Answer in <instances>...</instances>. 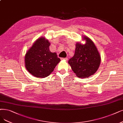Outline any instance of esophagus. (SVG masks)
<instances>
[{"mask_svg": "<svg viewBox=\"0 0 123 123\" xmlns=\"http://www.w3.org/2000/svg\"><path fill=\"white\" fill-rule=\"evenodd\" d=\"M61 59H64V60H68V58H61Z\"/></svg>", "mask_w": 123, "mask_h": 123, "instance_id": "1", "label": "esophagus"}]
</instances>
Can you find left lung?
Returning <instances> with one entry per match:
<instances>
[{
  "instance_id": "obj_1",
  "label": "left lung",
  "mask_w": 123,
  "mask_h": 123,
  "mask_svg": "<svg viewBox=\"0 0 123 123\" xmlns=\"http://www.w3.org/2000/svg\"><path fill=\"white\" fill-rule=\"evenodd\" d=\"M84 38L86 44L77 43L74 55L68 61L72 71L77 76L81 78L94 74L101 62L100 56L94 43L86 36Z\"/></svg>"
}]
</instances>
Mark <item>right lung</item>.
Listing matches in <instances>:
<instances>
[{"mask_svg": "<svg viewBox=\"0 0 123 123\" xmlns=\"http://www.w3.org/2000/svg\"><path fill=\"white\" fill-rule=\"evenodd\" d=\"M50 43L44 37H40L33 43L26 54L25 66L27 70L36 78L48 76L60 59L56 53H52L49 49Z\"/></svg>", "mask_w": 123, "mask_h": 123, "instance_id": "right-lung-1", "label": "right lung"}]
</instances>
